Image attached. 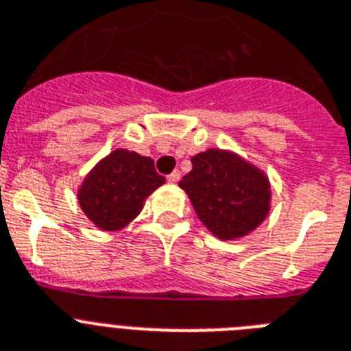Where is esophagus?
<instances>
[{"instance_id": "1", "label": "esophagus", "mask_w": 351, "mask_h": 351, "mask_svg": "<svg viewBox=\"0 0 351 351\" xmlns=\"http://www.w3.org/2000/svg\"><path fill=\"white\" fill-rule=\"evenodd\" d=\"M178 180H180V171H173V173L167 176V182H169V184H178Z\"/></svg>"}]
</instances>
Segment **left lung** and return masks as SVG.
<instances>
[{"instance_id": "1", "label": "left lung", "mask_w": 351, "mask_h": 351, "mask_svg": "<svg viewBox=\"0 0 351 351\" xmlns=\"http://www.w3.org/2000/svg\"><path fill=\"white\" fill-rule=\"evenodd\" d=\"M178 182L205 228L221 241L252 234L271 210V184L261 167L230 149L208 148L191 158Z\"/></svg>"}]
</instances>
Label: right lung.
<instances>
[{
	"mask_svg": "<svg viewBox=\"0 0 351 351\" xmlns=\"http://www.w3.org/2000/svg\"><path fill=\"white\" fill-rule=\"evenodd\" d=\"M164 182L152 158L117 148L85 175L76 198L96 228L117 232L139 216L146 198Z\"/></svg>",
	"mask_w": 351,
	"mask_h": 351,
	"instance_id": "add662e5",
	"label": "right lung"
}]
</instances>
